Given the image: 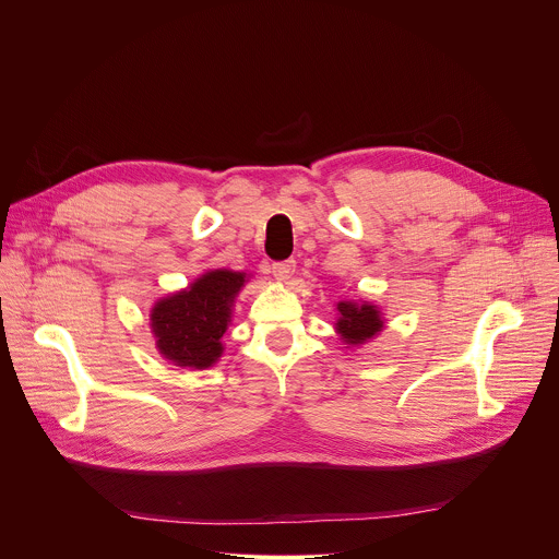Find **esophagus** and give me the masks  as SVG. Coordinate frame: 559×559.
<instances>
[{"label": "esophagus", "instance_id": "obj_1", "mask_svg": "<svg viewBox=\"0 0 559 559\" xmlns=\"http://www.w3.org/2000/svg\"><path fill=\"white\" fill-rule=\"evenodd\" d=\"M294 270H296V261H294V259L278 261V263L272 265V274H274V278H278V281H289L292 274H294Z\"/></svg>", "mask_w": 559, "mask_h": 559}]
</instances>
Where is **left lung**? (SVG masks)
<instances>
[{"label":"left lung","instance_id":"8db88e82","mask_svg":"<svg viewBox=\"0 0 559 559\" xmlns=\"http://www.w3.org/2000/svg\"><path fill=\"white\" fill-rule=\"evenodd\" d=\"M338 311L341 316L336 330L347 345H362L382 330L380 311L376 309V305H356L352 300H341Z\"/></svg>","mask_w":559,"mask_h":559}]
</instances>
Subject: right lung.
I'll return each instance as SVG.
<instances>
[{"label":"right lung","mask_w":559,"mask_h":559,"mask_svg":"<svg viewBox=\"0 0 559 559\" xmlns=\"http://www.w3.org/2000/svg\"><path fill=\"white\" fill-rule=\"evenodd\" d=\"M243 283L241 272L214 270L190 289L158 300L150 316L158 352L179 367H212L223 352L221 336L229 323V307Z\"/></svg>","instance_id":"add662e5"}]
</instances>
